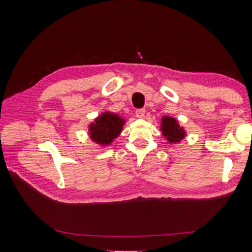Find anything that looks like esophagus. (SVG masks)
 <instances>
[{
  "label": "esophagus",
  "mask_w": 252,
  "mask_h": 252,
  "mask_svg": "<svg viewBox=\"0 0 252 252\" xmlns=\"http://www.w3.org/2000/svg\"><path fill=\"white\" fill-rule=\"evenodd\" d=\"M135 114H136V116H137L138 118H143V117H144V115H145V109H144V108L136 109Z\"/></svg>",
  "instance_id": "esophagus-1"
}]
</instances>
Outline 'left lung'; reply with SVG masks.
<instances>
[{
	"label": "left lung",
	"mask_w": 252,
	"mask_h": 252,
	"mask_svg": "<svg viewBox=\"0 0 252 252\" xmlns=\"http://www.w3.org/2000/svg\"><path fill=\"white\" fill-rule=\"evenodd\" d=\"M161 131L163 136L170 143H178L183 140L185 136V132L183 127H181L174 118L163 117L161 121Z\"/></svg>",
	"instance_id": "left-lung-1"
}]
</instances>
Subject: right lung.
Wrapping results in <instances>:
<instances>
[{
  "mask_svg": "<svg viewBox=\"0 0 252 252\" xmlns=\"http://www.w3.org/2000/svg\"><path fill=\"white\" fill-rule=\"evenodd\" d=\"M125 119L111 112L100 115L90 126V135L94 142L100 145H109L120 134Z\"/></svg>",
  "mask_w": 252,
  "mask_h": 252,
  "instance_id": "obj_1",
  "label": "right lung"
}]
</instances>
